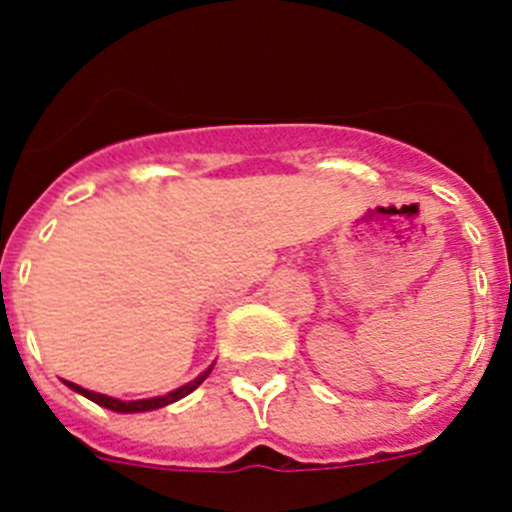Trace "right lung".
<instances>
[{
  "mask_svg": "<svg viewBox=\"0 0 512 512\" xmlns=\"http://www.w3.org/2000/svg\"><path fill=\"white\" fill-rule=\"evenodd\" d=\"M212 366H215V364L207 366L205 372H202L197 379H192V382L182 384V387H176V390L166 392V395L146 397V400H117V397L99 395V392L84 390V387H79V384H74V382H66V379H63V384H66L69 390H74V392H79V395H84V397H87V400H92V402H97V405H102V408L112 410V413H148V410L166 408V405H171V402L182 400V397H187L189 392L197 390V387H200V384L205 382L207 377H210Z\"/></svg>",
  "mask_w": 512,
  "mask_h": 512,
  "instance_id": "1",
  "label": "right lung"
}]
</instances>
